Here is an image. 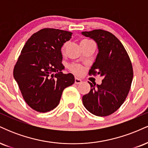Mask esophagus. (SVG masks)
I'll list each match as a JSON object with an SVG mask.
<instances>
[{
  "label": "esophagus",
  "instance_id": "obj_1",
  "mask_svg": "<svg viewBox=\"0 0 148 148\" xmlns=\"http://www.w3.org/2000/svg\"><path fill=\"white\" fill-rule=\"evenodd\" d=\"M74 82H75L76 84H79L82 82V81H81V79H79V78H75V81Z\"/></svg>",
  "mask_w": 148,
  "mask_h": 148
}]
</instances>
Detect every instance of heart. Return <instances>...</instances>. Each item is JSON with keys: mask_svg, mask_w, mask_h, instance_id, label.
Instances as JSON below:
<instances>
[{"mask_svg": "<svg viewBox=\"0 0 148 148\" xmlns=\"http://www.w3.org/2000/svg\"><path fill=\"white\" fill-rule=\"evenodd\" d=\"M91 40H86V39H85V40H81V42H80V45H84V44H86L87 43V42H90ZM66 45L64 44V45L62 46V50L63 51L64 49V47H65ZM70 68L72 69V71H73L75 74H81L84 72V68H83L82 66H81L80 64H71L70 66Z\"/></svg>", "mask_w": 148, "mask_h": 148, "instance_id": "b5f03b06", "label": "heart"}]
</instances>
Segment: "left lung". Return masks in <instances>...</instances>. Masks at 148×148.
<instances>
[{"mask_svg":"<svg viewBox=\"0 0 148 148\" xmlns=\"http://www.w3.org/2000/svg\"><path fill=\"white\" fill-rule=\"evenodd\" d=\"M82 34L93 39L99 49L89 75L103 77L101 85L89 82L90 91L83 96V103L93 115L108 116L122 106L128 95L134 75L132 62L123 44L112 33L97 29Z\"/></svg>","mask_w":148,"mask_h":148,"instance_id":"8db88e82","label":"left lung"}]
</instances>
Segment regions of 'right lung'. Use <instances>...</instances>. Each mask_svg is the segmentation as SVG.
<instances>
[{
    "label": "right lung",
    "mask_w": 148,
    "mask_h": 148,
    "mask_svg": "<svg viewBox=\"0 0 148 148\" xmlns=\"http://www.w3.org/2000/svg\"><path fill=\"white\" fill-rule=\"evenodd\" d=\"M72 35L44 28L34 33L22 49L13 74L25 101L35 111L46 113L55 108L63 90L74 83L72 74L61 72L64 69L61 47Z\"/></svg>",
    "instance_id": "1"
}]
</instances>
